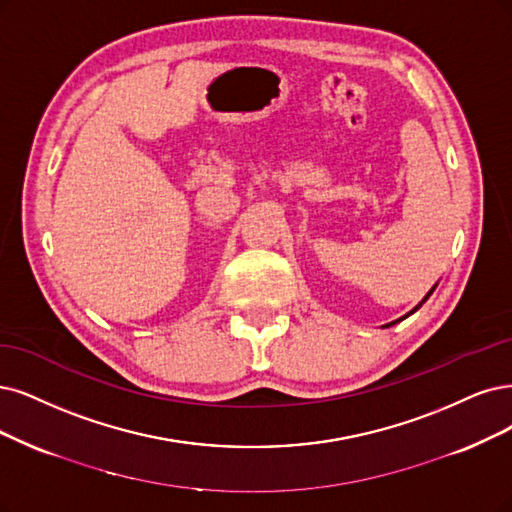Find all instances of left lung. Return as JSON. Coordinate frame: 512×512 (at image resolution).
I'll return each instance as SVG.
<instances>
[{"instance_id": "1", "label": "left lung", "mask_w": 512, "mask_h": 512, "mask_svg": "<svg viewBox=\"0 0 512 512\" xmlns=\"http://www.w3.org/2000/svg\"><path fill=\"white\" fill-rule=\"evenodd\" d=\"M437 285H439V282H437ZM437 285H434V287H432V289H430V291H428V293H426V297H424V299H422V301H420V304H418V306H415V308H413V310H411V312H407V314H405V316H401V318H399V320H392V323H388V325H384V329H386V327H392V325H396V323H401V320H405V318H407V316H411V314H413V312H418V310H420V308H422V304H424V301H426V299H428V297H430V295H432V291H434V289H437Z\"/></svg>"}]
</instances>
